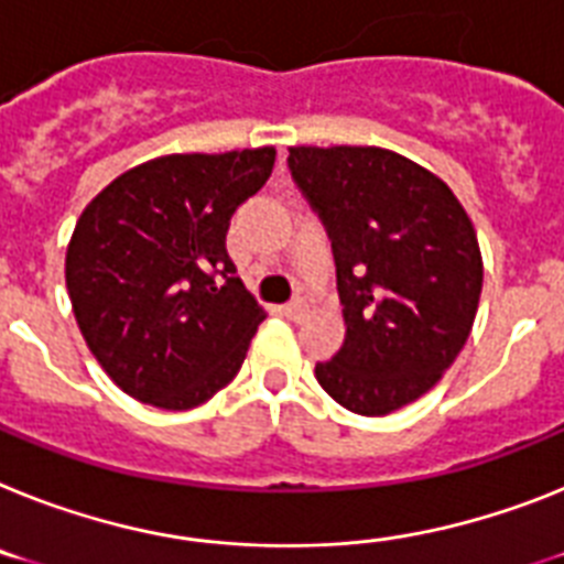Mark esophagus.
Instances as JSON below:
<instances>
[{
	"label": "esophagus",
	"mask_w": 564,
	"mask_h": 564,
	"mask_svg": "<svg viewBox=\"0 0 564 564\" xmlns=\"http://www.w3.org/2000/svg\"><path fill=\"white\" fill-rule=\"evenodd\" d=\"M281 312H283V315H286V318H290V321H295V324H301V321L310 318V304H306V301H301V297H297V301H292V304L281 306Z\"/></svg>",
	"instance_id": "34e87169"
}]
</instances>
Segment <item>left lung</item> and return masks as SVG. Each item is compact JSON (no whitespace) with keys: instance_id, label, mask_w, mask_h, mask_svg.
I'll return each mask as SVG.
<instances>
[{"instance_id":"8db88e82","label":"left lung","mask_w":564,"mask_h":564,"mask_svg":"<svg viewBox=\"0 0 564 564\" xmlns=\"http://www.w3.org/2000/svg\"><path fill=\"white\" fill-rule=\"evenodd\" d=\"M290 169L333 238L347 338L315 378L340 406L387 415L456 361L481 295L479 240L442 177L376 145H292Z\"/></svg>"}]
</instances>
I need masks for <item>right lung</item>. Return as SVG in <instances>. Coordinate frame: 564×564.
Masks as SVG:
<instances>
[{
  "label": "right lung",
  "instance_id": "right-lung-1",
  "mask_svg": "<svg viewBox=\"0 0 564 564\" xmlns=\"http://www.w3.org/2000/svg\"><path fill=\"white\" fill-rule=\"evenodd\" d=\"M272 165V145L163 154L83 209L65 286L85 344L131 399L192 410L238 376L267 310L238 278L226 231Z\"/></svg>",
  "mask_w": 564,
  "mask_h": 564
}]
</instances>
